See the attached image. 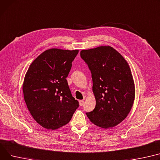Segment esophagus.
Wrapping results in <instances>:
<instances>
[{
    "label": "esophagus",
    "instance_id": "1",
    "mask_svg": "<svg viewBox=\"0 0 160 160\" xmlns=\"http://www.w3.org/2000/svg\"><path fill=\"white\" fill-rule=\"evenodd\" d=\"M83 103H84V101H83V100H80V101H79V105H80V106H82V105H83Z\"/></svg>",
    "mask_w": 160,
    "mask_h": 160
}]
</instances>
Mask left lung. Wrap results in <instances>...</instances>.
<instances>
[{
  "label": "left lung",
  "instance_id": "8db88e82",
  "mask_svg": "<svg viewBox=\"0 0 160 160\" xmlns=\"http://www.w3.org/2000/svg\"><path fill=\"white\" fill-rule=\"evenodd\" d=\"M80 57L91 72L96 98L95 108L86 114L96 125L113 127L128 115L134 100V80L128 63L110 46L82 50Z\"/></svg>",
  "mask_w": 160,
  "mask_h": 160
}]
</instances>
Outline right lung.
<instances>
[{
    "instance_id": "add662e5",
    "label": "right lung",
    "mask_w": 160,
    "mask_h": 160,
    "mask_svg": "<svg viewBox=\"0 0 160 160\" xmlns=\"http://www.w3.org/2000/svg\"><path fill=\"white\" fill-rule=\"evenodd\" d=\"M78 50L51 49L29 66L23 84L24 100L35 120L48 129L68 123L79 107L66 78Z\"/></svg>"
}]
</instances>
